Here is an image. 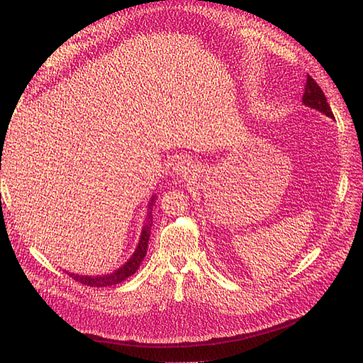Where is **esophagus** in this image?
Returning a JSON list of instances; mask_svg holds the SVG:
<instances>
[{
	"mask_svg": "<svg viewBox=\"0 0 363 363\" xmlns=\"http://www.w3.org/2000/svg\"><path fill=\"white\" fill-rule=\"evenodd\" d=\"M173 170L176 174L182 176V178H189V176L194 172L193 170V164L189 161V160H181L174 164Z\"/></svg>",
	"mask_w": 363,
	"mask_h": 363,
	"instance_id": "34e87169",
	"label": "esophagus"
}]
</instances>
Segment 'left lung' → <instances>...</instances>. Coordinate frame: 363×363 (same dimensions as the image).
<instances>
[{
    "mask_svg": "<svg viewBox=\"0 0 363 363\" xmlns=\"http://www.w3.org/2000/svg\"><path fill=\"white\" fill-rule=\"evenodd\" d=\"M302 102H303L305 106H308V107H311L314 110H318V111H320V113L327 115L328 118L334 119L331 107H330V104L327 102V98H325L322 89L318 86V82H315L310 75L306 77Z\"/></svg>",
    "mask_w": 363,
    "mask_h": 363,
    "instance_id": "8db88e82",
    "label": "left lung"
}]
</instances>
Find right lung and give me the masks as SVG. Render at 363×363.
<instances>
[{
  "mask_svg": "<svg viewBox=\"0 0 363 363\" xmlns=\"http://www.w3.org/2000/svg\"><path fill=\"white\" fill-rule=\"evenodd\" d=\"M155 203V196L150 201V206H148V220L147 224L143 228V233L141 238H139V242L138 247L135 250V253L132 255V257L128 259V261L118 268L115 273H110V274H102V276H82V274H75V273H69L72 279H75L77 282L82 284V285H87V286H111V285H116L119 282L125 281L128 276H132L136 273V270L141 265L143 259L147 255V247H148V239H150V228H152V207Z\"/></svg>",
  "mask_w": 363,
  "mask_h": 363,
  "instance_id": "add662e5",
  "label": "right lung"
}]
</instances>
